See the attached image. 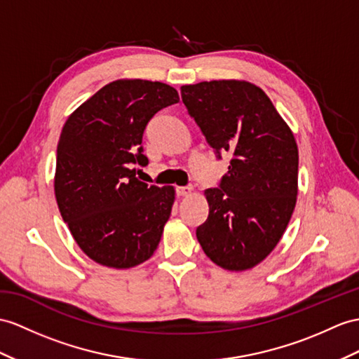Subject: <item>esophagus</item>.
<instances>
[{"label": "esophagus", "instance_id": "1", "mask_svg": "<svg viewBox=\"0 0 359 359\" xmlns=\"http://www.w3.org/2000/svg\"><path fill=\"white\" fill-rule=\"evenodd\" d=\"M191 191H194V187H190V186H187V187H177V195L178 196H189Z\"/></svg>", "mask_w": 359, "mask_h": 359}]
</instances>
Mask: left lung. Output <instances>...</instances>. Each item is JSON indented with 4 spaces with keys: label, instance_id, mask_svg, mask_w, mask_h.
Returning <instances> with one entry per match:
<instances>
[{
    "label": "left lung",
    "instance_id": "1",
    "mask_svg": "<svg viewBox=\"0 0 359 359\" xmlns=\"http://www.w3.org/2000/svg\"><path fill=\"white\" fill-rule=\"evenodd\" d=\"M182 102L217 156L231 161L219 189H207V221L196 229L205 256L224 269L265 260L291 221L299 194V147L265 91L247 81L181 86Z\"/></svg>",
    "mask_w": 359,
    "mask_h": 359
}]
</instances>
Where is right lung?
I'll list each match as a JSON object with an SVG mask.
<instances>
[{"label": "right lung", "mask_w": 359, "mask_h": 359, "mask_svg": "<svg viewBox=\"0 0 359 359\" xmlns=\"http://www.w3.org/2000/svg\"><path fill=\"white\" fill-rule=\"evenodd\" d=\"M178 102L168 83L118 79L67 118L57 143L55 196L79 248L95 264L128 269L158 247L175 189L147 186L130 164H147L142 147L147 121Z\"/></svg>", "instance_id": "1"}]
</instances>
